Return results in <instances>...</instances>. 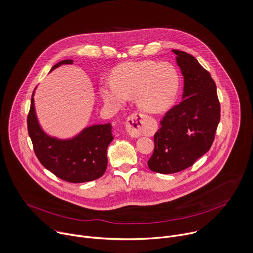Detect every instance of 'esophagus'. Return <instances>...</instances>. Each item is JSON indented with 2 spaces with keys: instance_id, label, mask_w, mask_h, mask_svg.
<instances>
[{
  "instance_id": "obj_1",
  "label": "esophagus",
  "mask_w": 253,
  "mask_h": 253,
  "mask_svg": "<svg viewBox=\"0 0 253 253\" xmlns=\"http://www.w3.org/2000/svg\"><path fill=\"white\" fill-rule=\"evenodd\" d=\"M126 130L132 137H139L146 132V117L141 113H134L128 117Z\"/></svg>"
}]
</instances>
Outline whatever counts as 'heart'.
I'll return each mask as SVG.
<instances>
[{
	"label": "heart",
	"mask_w": 253,
	"mask_h": 253,
	"mask_svg": "<svg viewBox=\"0 0 253 253\" xmlns=\"http://www.w3.org/2000/svg\"><path fill=\"white\" fill-rule=\"evenodd\" d=\"M179 87V74L170 63L130 61L117 67L113 80L101 84L100 94L105 102L113 105H121L128 96L135 95L141 109L158 113L174 103Z\"/></svg>",
	"instance_id": "b5f03b06"
}]
</instances>
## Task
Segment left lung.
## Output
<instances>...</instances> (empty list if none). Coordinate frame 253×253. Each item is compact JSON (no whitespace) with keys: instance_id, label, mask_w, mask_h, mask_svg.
Wrapping results in <instances>:
<instances>
[{"instance_id":"1","label":"left lung","mask_w":253,"mask_h":253,"mask_svg":"<svg viewBox=\"0 0 253 253\" xmlns=\"http://www.w3.org/2000/svg\"><path fill=\"white\" fill-rule=\"evenodd\" d=\"M184 76L183 100L160 121L154 135L149 169L174 174L194 165L211 147L220 119L216 85L210 72L191 54L173 49Z\"/></svg>"}]
</instances>
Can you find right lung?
Returning <instances> with one entry per match:
<instances>
[{
    "mask_svg": "<svg viewBox=\"0 0 253 253\" xmlns=\"http://www.w3.org/2000/svg\"><path fill=\"white\" fill-rule=\"evenodd\" d=\"M73 60L65 59L52 66L72 64ZM112 125L98 124L84 128L71 139L61 140L50 137L39 124L34 101L28 115V131L34 151L46 170L57 178L69 183H86L99 179L107 168V147L113 140Z\"/></svg>",
    "mask_w": 253,
    "mask_h": 253,
    "instance_id": "right-lung-1",
    "label": "right lung"
}]
</instances>
